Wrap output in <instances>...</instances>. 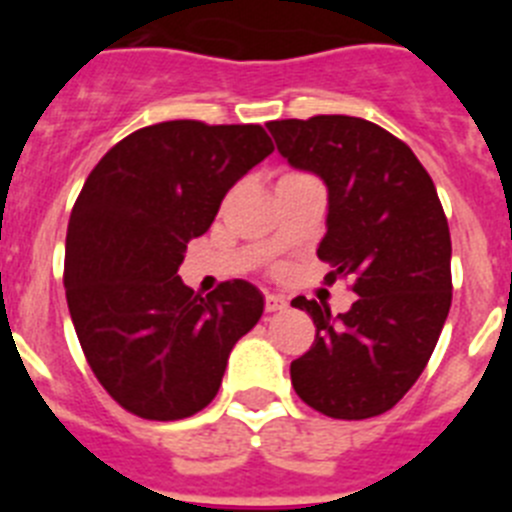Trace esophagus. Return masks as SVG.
I'll list each match as a JSON object with an SVG mask.
<instances>
[{
    "label": "esophagus",
    "mask_w": 512,
    "mask_h": 512,
    "mask_svg": "<svg viewBox=\"0 0 512 512\" xmlns=\"http://www.w3.org/2000/svg\"><path fill=\"white\" fill-rule=\"evenodd\" d=\"M287 297L284 295H266L264 297V307H266V312H282V310H287Z\"/></svg>",
    "instance_id": "obj_1"
}]
</instances>
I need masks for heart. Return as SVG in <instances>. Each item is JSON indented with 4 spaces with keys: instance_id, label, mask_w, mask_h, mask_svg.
Returning a JSON list of instances; mask_svg holds the SVG:
<instances>
[{
    "instance_id": "b5f03b06",
    "label": "heart",
    "mask_w": 512,
    "mask_h": 512,
    "mask_svg": "<svg viewBox=\"0 0 512 512\" xmlns=\"http://www.w3.org/2000/svg\"><path fill=\"white\" fill-rule=\"evenodd\" d=\"M284 176H292V174H284Z\"/></svg>"
}]
</instances>
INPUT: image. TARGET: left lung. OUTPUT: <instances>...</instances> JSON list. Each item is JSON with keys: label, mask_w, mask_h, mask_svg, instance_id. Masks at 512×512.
Masks as SVG:
<instances>
[{"label": "left lung", "mask_w": 512, "mask_h": 512, "mask_svg": "<svg viewBox=\"0 0 512 512\" xmlns=\"http://www.w3.org/2000/svg\"><path fill=\"white\" fill-rule=\"evenodd\" d=\"M295 169L328 187L325 282L351 277L356 302L338 318L297 297L315 323L292 361L305 405L338 420L392 410L418 382L451 307V235L433 179L408 143L361 117L266 122Z\"/></svg>", "instance_id": "left-lung-1"}]
</instances>
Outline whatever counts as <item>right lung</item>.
Wrapping results in <instances>:
<instances>
[{"instance_id":"add662e5","label":"right lung","mask_w":512,"mask_h":512,"mask_svg":"<svg viewBox=\"0 0 512 512\" xmlns=\"http://www.w3.org/2000/svg\"><path fill=\"white\" fill-rule=\"evenodd\" d=\"M274 143L261 125L169 120L99 158L66 233L63 287L81 351L107 395L146 420L200 413L264 297L243 279L194 295L179 279L189 238Z\"/></svg>"}]
</instances>
